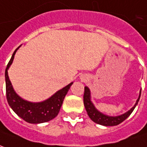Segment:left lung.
I'll return each mask as SVG.
<instances>
[{
  "instance_id": "left-lung-1",
  "label": "left lung",
  "mask_w": 147,
  "mask_h": 147,
  "mask_svg": "<svg viewBox=\"0 0 147 147\" xmlns=\"http://www.w3.org/2000/svg\"><path fill=\"white\" fill-rule=\"evenodd\" d=\"M140 96H141V92H140V96L137 99L136 104L133 107L131 108L130 110H128V112H126L124 114H121L120 116L117 117H110L108 115H105L101 112H99L98 110H96L95 106L91 101V92H90L89 88L88 87H84V105L85 110H86L88 115L89 116L92 121L98 124V125H104V126H114L121 124V122L125 121V119L128 118L131 113H132L135 107L138 104V102L140 100Z\"/></svg>"
}]
</instances>
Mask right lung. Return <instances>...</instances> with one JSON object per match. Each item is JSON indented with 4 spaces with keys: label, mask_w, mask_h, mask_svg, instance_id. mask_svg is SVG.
<instances>
[{
    "label": "right lung",
    "mask_w": 147,
    "mask_h": 147,
    "mask_svg": "<svg viewBox=\"0 0 147 147\" xmlns=\"http://www.w3.org/2000/svg\"><path fill=\"white\" fill-rule=\"evenodd\" d=\"M19 48H17L14 51L5 69L6 97L7 102L14 112L25 121L31 124H40L49 121L58 115L63 104V99L73 84V82L58 91L49 98L40 102H30L22 99L14 91L7 74V69L11 65L15 54Z\"/></svg>",
    "instance_id": "obj_1"
}]
</instances>
